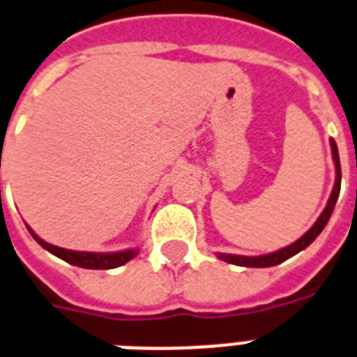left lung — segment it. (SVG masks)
Here are the masks:
<instances>
[{"label": "left lung", "instance_id": "8db88e82", "mask_svg": "<svg viewBox=\"0 0 357 357\" xmlns=\"http://www.w3.org/2000/svg\"><path fill=\"white\" fill-rule=\"evenodd\" d=\"M331 153H333V162H335V185H333V190H331V197L328 200V206L322 211V215L318 217V221L312 225L309 230H307L298 241H294L292 245H288L281 251L269 252V255H262V257H239V255H219L221 260L228 264H236V266H245V268H269V266H277V264L284 262L294 255H298L299 251L307 249L309 245L318 238V234L322 232L324 227L330 221L331 213H333V208H335L337 198H339V192H341V162H339V151H337L335 140L331 138Z\"/></svg>", "mask_w": 357, "mask_h": 357}]
</instances>
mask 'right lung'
<instances>
[{
    "instance_id": "1",
    "label": "right lung",
    "mask_w": 357,
    "mask_h": 357,
    "mask_svg": "<svg viewBox=\"0 0 357 357\" xmlns=\"http://www.w3.org/2000/svg\"><path fill=\"white\" fill-rule=\"evenodd\" d=\"M29 234L33 236L35 241L45 247L46 251H50L52 255H56L58 258L65 260V262L73 264V266H78V268L86 269H112L118 268V266H123L129 260L138 255V249H129V251H119V252H84V251H69V249H61V247H56V245L46 243L45 239H40L37 234L27 228Z\"/></svg>"
}]
</instances>
